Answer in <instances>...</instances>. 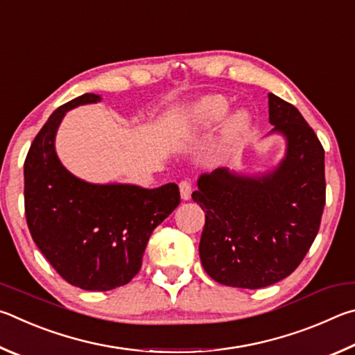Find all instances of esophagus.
I'll return each mask as SVG.
<instances>
[{
	"mask_svg": "<svg viewBox=\"0 0 355 355\" xmlns=\"http://www.w3.org/2000/svg\"><path fill=\"white\" fill-rule=\"evenodd\" d=\"M179 190H181V198L184 201L190 200L191 196V184L189 181H182L181 184H179Z\"/></svg>",
	"mask_w": 355,
	"mask_h": 355,
	"instance_id": "obj_1",
	"label": "esophagus"
}]
</instances>
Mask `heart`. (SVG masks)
Masks as SVG:
<instances>
[{
  "label": "heart",
  "instance_id": "obj_1",
  "mask_svg": "<svg viewBox=\"0 0 355 355\" xmlns=\"http://www.w3.org/2000/svg\"><path fill=\"white\" fill-rule=\"evenodd\" d=\"M229 112V101L221 95H209L198 99L191 107L187 120V132L198 135L214 129ZM250 128V115L240 110L229 118L223 128V143L226 146L234 145Z\"/></svg>",
  "mask_w": 355,
  "mask_h": 355
}]
</instances>
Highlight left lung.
I'll use <instances>...</instances> for the list:
<instances>
[{
	"label": "left lung",
	"mask_w": 355,
	"mask_h": 355,
	"mask_svg": "<svg viewBox=\"0 0 355 355\" xmlns=\"http://www.w3.org/2000/svg\"><path fill=\"white\" fill-rule=\"evenodd\" d=\"M271 132L287 139L275 171L243 176L216 168L198 179L206 212L201 263L229 287L263 288L293 272L312 246L326 204L324 149L293 104L268 93Z\"/></svg>",
	"instance_id": "1"
}]
</instances>
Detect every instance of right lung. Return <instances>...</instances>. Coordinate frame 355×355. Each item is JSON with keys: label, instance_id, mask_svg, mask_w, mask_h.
Here are the masks:
<instances>
[{"label": "right lung", "instance_id": "obj_1", "mask_svg": "<svg viewBox=\"0 0 355 355\" xmlns=\"http://www.w3.org/2000/svg\"><path fill=\"white\" fill-rule=\"evenodd\" d=\"M99 99L85 93L55 109L24 160V212L33 240L68 284L90 291L130 282L153 231L181 202L176 184L153 190L89 184L60 164L54 139L62 118Z\"/></svg>", "mask_w": 355, "mask_h": 355}]
</instances>
